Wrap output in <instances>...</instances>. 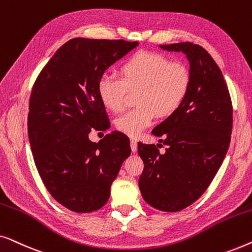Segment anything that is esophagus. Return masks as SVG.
I'll list each match as a JSON object with an SVG mask.
<instances>
[{"mask_svg": "<svg viewBox=\"0 0 252 252\" xmlns=\"http://www.w3.org/2000/svg\"><path fill=\"white\" fill-rule=\"evenodd\" d=\"M130 149H132L133 153L137 151V142L135 140H130Z\"/></svg>", "mask_w": 252, "mask_h": 252, "instance_id": "1", "label": "esophagus"}]
</instances>
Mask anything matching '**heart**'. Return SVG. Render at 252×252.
<instances>
[{
	"label": "heart",
	"instance_id": "b5f03b06",
	"mask_svg": "<svg viewBox=\"0 0 252 252\" xmlns=\"http://www.w3.org/2000/svg\"><path fill=\"white\" fill-rule=\"evenodd\" d=\"M122 79L105 74L97 84L103 105L118 112L125 108L128 92H136L137 108L116 119V127L135 137L153 124L155 116L165 118L177 111L190 86L191 74L182 62H172L165 55L139 51L120 66Z\"/></svg>",
	"mask_w": 252,
	"mask_h": 252
}]
</instances>
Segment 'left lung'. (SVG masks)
I'll use <instances>...</instances> for the list:
<instances>
[{"instance_id": "obj_1", "label": "left lung", "mask_w": 252, "mask_h": 252, "mask_svg": "<svg viewBox=\"0 0 252 252\" xmlns=\"http://www.w3.org/2000/svg\"><path fill=\"white\" fill-rule=\"evenodd\" d=\"M160 48L187 56L191 80L180 108L153 130L167 146L165 153L155 144L137 143L144 163L139 188L153 208L177 212L201 197L221 166L230 142L233 106L221 71L204 48L191 42Z\"/></svg>"}]
</instances>
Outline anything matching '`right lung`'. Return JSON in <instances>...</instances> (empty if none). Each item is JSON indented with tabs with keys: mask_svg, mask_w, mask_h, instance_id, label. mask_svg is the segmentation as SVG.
I'll list each match as a JSON object with an SVG mask.
<instances>
[{
	"mask_svg": "<svg viewBox=\"0 0 252 252\" xmlns=\"http://www.w3.org/2000/svg\"><path fill=\"white\" fill-rule=\"evenodd\" d=\"M137 44L75 37L55 53L33 85L29 139L34 161L50 195L71 211L101 209L132 151L120 132L106 134L97 143L88 134L110 126L97 92L99 79Z\"/></svg>",
	"mask_w": 252,
	"mask_h": 252,
	"instance_id": "1",
	"label": "right lung"
}]
</instances>
